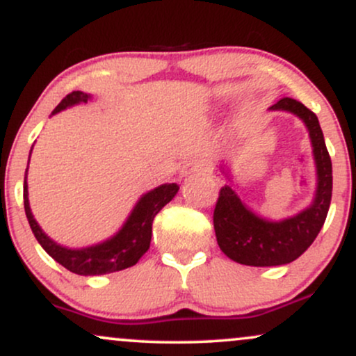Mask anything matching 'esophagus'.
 Instances as JSON below:
<instances>
[{
    "label": "esophagus",
    "mask_w": 356,
    "mask_h": 356,
    "mask_svg": "<svg viewBox=\"0 0 356 356\" xmlns=\"http://www.w3.org/2000/svg\"><path fill=\"white\" fill-rule=\"evenodd\" d=\"M206 169H207L206 162L201 161V159H192V161H189L186 165L182 167L181 174H182V177H187V175H192V174H201Z\"/></svg>",
    "instance_id": "1"
}]
</instances>
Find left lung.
Here are the masks:
<instances>
[{
  "label": "left lung",
  "mask_w": 356,
  "mask_h": 356,
  "mask_svg": "<svg viewBox=\"0 0 356 356\" xmlns=\"http://www.w3.org/2000/svg\"><path fill=\"white\" fill-rule=\"evenodd\" d=\"M269 110H284L305 122L316 165V194L312 206L300 214L275 222L254 214L229 184L220 187L214 209L216 238L224 254L246 266H281L298 259L316 239L332 202V159L318 117L289 97L276 102Z\"/></svg>",
  "instance_id": "1"
}]
</instances>
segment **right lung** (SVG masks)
<instances>
[{
  "instance_id": "obj_1",
  "label": "right lung",
  "mask_w": 356,
  "mask_h": 356,
  "mask_svg": "<svg viewBox=\"0 0 356 356\" xmlns=\"http://www.w3.org/2000/svg\"><path fill=\"white\" fill-rule=\"evenodd\" d=\"M92 97L83 92H72L65 97L63 100L56 105L51 115L61 112V110L72 107L76 104H87ZM31 154V152H30ZM28 170V169H26ZM177 184H162L149 191L147 194L138 199V202L127 218L125 224L115 236L104 241V243L95 244L90 248L70 249L56 244L55 241L48 238L38 226L33 214H31L30 202H28V184L24 177L23 184V199H24V212H26L28 222H30L31 231H33L36 241L42 244L44 251L50 254L56 263L67 268L68 271L75 273L80 276H99L107 275V273H115L127 269L145 254L150 246V238H152V222L159 211L169 204L177 194Z\"/></svg>"
}]
</instances>
